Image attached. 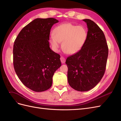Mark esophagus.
Listing matches in <instances>:
<instances>
[{"mask_svg": "<svg viewBox=\"0 0 121 121\" xmlns=\"http://www.w3.org/2000/svg\"><path fill=\"white\" fill-rule=\"evenodd\" d=\"M60 61H61V63H62V64H64V63H65V58L64 57H63V56L60 57Z\"/></svg>", "mask_w": 121, "mask_h": 121, "instance_id": "34e87169", "label": "esophagus"}]
</instances>
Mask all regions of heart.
<instances>
[{
  "mask_svg": "<svg viewBox=\"0 0 121 121\" xmlns=\"http://www.w3.org/2000/svg\"><path fill=\"white\" fill-rule=\"evenodd\" d=\"M87 37V30L82 26L64 23L54 29L53 35L50 37V43L56 52L58 50L62 42V49L65 52L74 54L81 49Z\"/></svg>",
  "mask_w": 121,
  "mask_h": 121,
  "instance_id": "b5f03b06",
  "label": "heart"
}]
</instances>
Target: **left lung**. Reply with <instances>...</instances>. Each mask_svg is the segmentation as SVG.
<instances>
[{
  "instance_id": "obj_1",
  "label": "left lung",
  "mask_w": 121,
  "mask_h": 121,
  "mask_svg": "<svg viewBox=\"0 0 121 121\" xmlns=\"http://www.w3.org/2000/svg\"><path fill=\"white\" fill-rule=\"evenodd\" d=\"M87 24V37L78 52L65 61L69 85L78 91H87L100 82L105 71L108 49L104 34L98 26L89 19Z\"/></svg>"
}]
</instances>
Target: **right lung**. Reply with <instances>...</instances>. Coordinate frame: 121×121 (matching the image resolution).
Here are the masks:
<instances>
[{
  "label": "right lung",
  "mask_w": 121,
  "mask_h": 121,
  "mask_svg": "<svg viewBox=\"0 0 121 121\" xmlns=\"http://www.w3.org/2000/svg\"><path fill=\"white\" fill-rule=\"evenodd\" d=\"M54 18H37L23 28L14 42V70L24 85L35 92L51 87L54 72L61 66L60 56L49 47Z\"/></svg>",
  "instance_id": "right-lung-1"
}]
</instances>
